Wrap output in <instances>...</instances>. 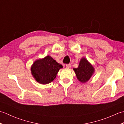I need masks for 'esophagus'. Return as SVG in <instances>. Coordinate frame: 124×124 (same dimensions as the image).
<instances>
[{"label": "esophagus", "mask_w": 124, "mask_h": 124, "mask_svg": "<svg viewBox=\"0 0 124 124\" xmlns=\"http://www.w3.org/2000/svg\"><path fill=\"white\" fill-rule=\"evenodd\" d=\"M66 68H68V69H69V68H71V64H66Z\"/></svg>", "instance_id": "obj_1"}]
</instances>
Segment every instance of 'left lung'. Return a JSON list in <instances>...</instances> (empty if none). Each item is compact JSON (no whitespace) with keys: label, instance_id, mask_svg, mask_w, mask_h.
Masks as SVG:
<instances>
[{"label":"left lung","instance_id":"left-lung-1","mask_svg":"<svg viewBox=\"0 0 124 124\" xmlns=\"http://www.w3.org/2000/svg\"><path fill=\"white\" fill-rule=\"evenodd\" d=\"M73 70L79 81L83 83L87 82L93 75L95 69L87 60L83 57L80 61L77 68H73Z\"/></svg>","mask_w":124,"mask_h":124}]
</instances>
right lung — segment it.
I'll use <instances>...</instances> for the list:
<instances>
[{"label":"right lung","instance_id":"add662e5","mask_svg":"<svg viewBox=\"0 0 124 124\" xmlns=\"http://www.w3.org/2000/svg\"><path fill=\"white\" fill-rule=\"evenodd\" d=\"M63 66L49 56L36 60L31 68V73L35 80L41 84H47L54 80Z\"/></svg>","mask_w":124,"mask_h":124}]
</instances>
